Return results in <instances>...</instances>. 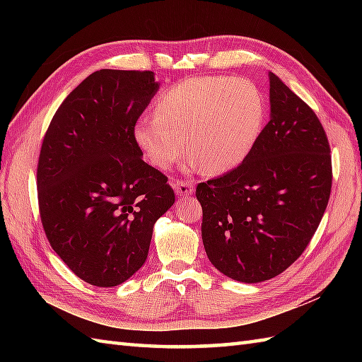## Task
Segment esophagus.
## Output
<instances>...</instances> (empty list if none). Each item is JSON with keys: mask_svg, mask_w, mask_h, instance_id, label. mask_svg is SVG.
I'll return each instance as SVG.
<instances>
[{"mask_svg": "<svg viewBox=\"0 0 362 362\" xmlns=\"http://www.w3.org/2000/svg\"><path fill=\"white\" fill-rule=\"evenodd\" d=\"M174 189L179 196H189L194 191V183L191 180H175Z\"/></svg>", "mask_w": 362, "mask_h": 362, "instance_id": "34e87169", "label": "esophagus"}]
</instances>
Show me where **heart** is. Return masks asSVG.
<instances>
[{
  "instance_id": "obj_1",
  "label": "heart",
  "mask_w": 362,
  "mask_h": 362,
  "mask_svg": "<svg viewBox=\"0 0 362 362\" xmlns=\"http://www.w3.org/2000/svg\"><path fill=\"white\" fill-rule=\"evenodd\" d=\"M264 115L263 93L253 82L201 76L175 83L160 95L156 117L138 121L135 140L160 169L182 160L188 146L193 165L221 174L249 156L263 129Z\"/></svg>"
}]
</instances>
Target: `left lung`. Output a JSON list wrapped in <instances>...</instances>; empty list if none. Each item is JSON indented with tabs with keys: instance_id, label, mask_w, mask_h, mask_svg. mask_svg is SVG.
<instances>
[{
	"instance_id": "left-lung-1",
	"label": "left lung",
	"mask_w": 362,
	"mask_h": 362,
	"mask_svg": "<svg viewBox=\"0 0 362 362\" xmlns=\"http://www.w3.org/2000/svg\"><path fill=\"white\" fill-rule=\"evenodd\" d=\"M271 119L232 171L201 182L202 241L211 264L230 279H274L316 233L333 183L332 149L311 107L274 73Z\"/></svg>"
}]
</instances>
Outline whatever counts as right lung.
I'll return each instance as SVG.
<instances>
[{
    "mask_svg": "<svg viewBox=\"0 0 362 362\" xmlns=\"http://www.w3.org/2000/svg\"><path fill=\"white\" fill-rule=\"evenodd\" d=\"M157 88L152 71H95L65 98L43 136L37 197L45 235L93 286H117L143 266L153 224L175 201L135 140Z\"/></svg>",
    "mask_w": 362,
    "mask_h": 362,
    "instance_id": "obj_1",
    "label": "right lung"
}]
</instances>
